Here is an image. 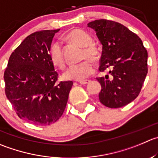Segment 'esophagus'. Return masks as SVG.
Segmentation results:
<instances>
[{
	"instance_id": "34e87169",
	"label": "esophagus",
	"mask_w": 158,
	"mask_h": 158,
	"mask_svg": "<svg viewBox=\"0 0 158 158\" xmlns=\"http://www.w3.org/2000/svg\"><path fill=\"white\" fill-rule=\"evenodd\" d=\"M89 82H90V80H89V79H85V80L79 81V82L80 84H82V85H85V84H88Z\"/></svg>"
}]
</instances>
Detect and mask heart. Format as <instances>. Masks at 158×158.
<instances>
[{
  "mask_svg": "<svg viewBox=\"0 0 158 158\" xmlns=\"http://www.w3.org/2000/svg\"><path fill=\"white\" fill-rule=\"evenodd\" d=\"M66 39L82 48V59L83 62L76 65H70L63 73V78L67 80L82 81L94 73V65L90 60L96 62L99 60V51L98 47L92 42V38L89 33L82 29H73L66 35ZM49 57L56 66L63 68L65 65L62 46L58 42H54L49 49ZM89 59V60L88 59Z\"/></svg>",
  "mask_w": 158,
  "mask_h": 158,
  "instance_id": "1",
  "label": "heart"
}]
</instances>
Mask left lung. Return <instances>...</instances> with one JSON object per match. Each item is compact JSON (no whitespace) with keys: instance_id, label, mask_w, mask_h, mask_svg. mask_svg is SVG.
<instances>
[{"instance_id":"obj_1","label":"left lung","mask_w":158,"mask_h":158,"mask_svg":"<svg viewBox=\"0 0 158 158\" xmlns=\"http://www.w3.org/2000/svg\"><path fill=\"white\" fill-rule=\"evenodd\" d=\"M102 45L99 72L110 69L100 83L99 99L109 108H120L136 99L148 73V52L140 38L120 23L106 19L88 24Z\"/></svg>"}]
</instances>
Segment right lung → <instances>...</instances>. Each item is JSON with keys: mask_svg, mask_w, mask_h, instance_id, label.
I'll list each match as a JSON object with an SVG mask.
<instances>
[{"mask_svg": "<svg viewBox=\"0 0 158 158\" xmlns=\"http://www.w3.org/2000/svg\"><path fill=\"white\" fill-rule=\"evenodd\" d=\"M57 30L31 34L9 58L4 73L5 94L18 117L35 125H50L63 114L73 81L58 82L49 57Z\"/></svg>", "mask_w": 158, "mask_h": 158, "instance_id": "add662e5", "label": "right lung"}]
</instances>
